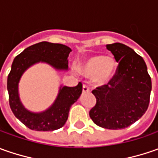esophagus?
<instances>
[{"label": "esophagus", "instance_id": "1", "mask_svg": "<svg viewBox=\"0 0 158 158\" xmlns=\"http://www.w3.org/2000/svg\"><path fill=\"white\" fill-rule=\"evenodd\" d=\"M82 92H84V93L89 92V88L86 84H83V85H82Z\"/></svg>", "mask_w": 158, "mask_h": 158}]
</instances>
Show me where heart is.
<instances>
[{"mask_svg": "<svg viewBox=\"0 0 158 158\" xmlns=\"http://www.w3.org/2000/svg\"><path fill=\"white\" fill-rule=\"evenodd\" d=\"M117 69V61L112 56L93 55L79 64L78 70L82 75L92 77L97 84H105L112 78Z\"/></svg>", "mask_w": 158, "mask_h": 158, "instance_id": "b5f03b06", "label": "heart"}]
</instances>
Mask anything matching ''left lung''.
Here are the masks:
<instances>
[{"label": "left lung", "mask_w": 158, "mask_h": 158, "mask_svg": "<svg viewBox=\"0 0 158 158\" xmlns=\"http://www.w3.org/2000/svg\"><path fill=\"white\" fill-rule=\"evenodd\" d=\"M118 62L109 82L92 90L97 103L89 111L95 124L107 129H122L137 121L148 109L151 78L143 59L120 43L107 45Z\"/></svg>", "instance_id": "obj_1"}]
</instances>
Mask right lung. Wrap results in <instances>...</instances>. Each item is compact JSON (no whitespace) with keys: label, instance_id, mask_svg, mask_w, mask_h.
<instances>
[{"label":"right lung","instance_id":"add662e5","mask_svg":"<svg viewBox=\"0 0 158 158\" xmlns=\"http://www.w3.org/2000/svg\"><path fill=\"white\" fill-rule=\"evenodd\" d=\"M71 51L65 45L43 41L27 47L14 59L7 82L9 106L15 117L30 129L53 131L62 127L68 119L70 107L82 94V84L79 82L76 87L60 86L52 106L44 112H32L23 106L19 98L18 83L23 74L39 62L49 64L56 70H68V57Z\"/></svg>","mask_w":158,"mask_h":158}]
</instances>
